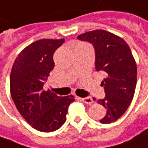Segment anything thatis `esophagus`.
<instances>
[{
  "label": "esophagus",
  "instance_id": "esophagus-1",
  "mask_svg": "<svg viewBox=\"0 0 148 148\" xmlns=\"http://www.w3.org/2000/svg\"><path fill=\"white\" fill-rule=\"evenodd\" d=\"M80 100H82L83 102L86 103V104H89V105H91L92 103L94 102L92 100L91 97H85V98H80Z\"/></svg>",
  "mask_w": 148,
  "mask_h": 148
}]
</instances>
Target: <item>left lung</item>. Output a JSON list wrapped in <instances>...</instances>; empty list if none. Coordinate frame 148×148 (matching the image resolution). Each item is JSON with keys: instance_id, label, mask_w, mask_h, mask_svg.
Here are the masks:
<instances>
[{"instance_id": "obj_1", "label": "left lung", "mask_w": 148, "mask_h": 148, "mask_svg": "<svg viewBox=\"0 0 148 148\" xmlns=\"http://www.w3.org/2000/svg\"><path fill=\"white\" fill-rule=\"evenodd\" d=\"M78 38L94 45L95 69L106 75L100 84L106 98L97 102L106 109L100 122L111 123L126 112L133 99L137 74L136 60L126 41L110 32L90 31L79 35Z\"/></svg>"}]
</instances>
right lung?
Instances as JSON below:
<instances>
[{"label": "right lung", "instance_id": "obj_1", "mask_svg": "<svg viewBox=\"0 0 148 148\" xmlns=\"http://www.w3.org/2000/svg\"><path fill=\"white\" fill-rule=\"evenodd\" d=\"M64 42L41 39L22 49L15 59L10 76V90L19 113L34 129L50 132L65 122L73 95L58 96L43 89L54 68L53 53Z\"/></svg>", "mask_w": 148, "mask_h": 148}]
</instances>
